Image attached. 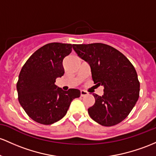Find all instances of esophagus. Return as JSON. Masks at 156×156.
<instances>
[{
	"instance_id": "1",
	"label": "esophagus",
	"mask_w": 156,
	"mask_h": 156,
	"mask_svg": "<svg viewBox=\"0 0 156 156\" xmlns=\"http://www.w3.org/2000/svg\"><path fill=\"white\" fill-rule=\"evenodd\" d=\"M88 95V92L84 91V90H81V96L83 97V96H86V95Z\"/></svg>"
}]
</instances>
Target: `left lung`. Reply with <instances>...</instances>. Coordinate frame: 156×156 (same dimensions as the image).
<instances>
[{
  "label": "left lung",
  "instance_id": "obj_1",
  "mask_svg": "<svg viewBox=\"0 0 156 156\" xmlns=\"http://www.w3.org/2000/svg\"><path fill=\"white\" fill-rule=\"evenodd\" d=\"M73 49L90 64L96 85L104 86V95L93 94L95 102L88 109L92 119L105 126L124 120L139 97L140 83L133 65L121 52L101 43L74 44Z\"/></svg>",
  "mask_w": 156,
  "mask_h": 156
}]
</instances>
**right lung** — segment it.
<instances>
[{"mask_svg":"<svg viewBox=\"0 0 156 156\" xmlns=\"http://www.w3.org/2000/svg\"><path fill=\"white\" fill-rule=\"evenodd\" d=\"M74 44L50 43L35 51L20 72L17 83L18 101L33 121L49 125L66 114L73 99L80 97L77 89L64 91L55 84L63 76V61Z\"/></svg>","mask_w":156,"mask_h":156,"instance_id":"right-lung-1","label":"right lung"}]
</instances>
